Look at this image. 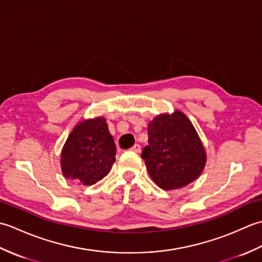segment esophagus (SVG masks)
<instances>
[{
	"label": "esophagus",
	"instance_id": "34e87169",
	"mask_svg": "<svg viewBox=\"0 0 262 262\" xmlns=\"http://www.w3.org/2000/svg\"><path fill=\"white\" fill-rule=\"evenodd\" d=\"M130 149H132L133 152H135V153H140L141 152V146L138 145V144H135V145L133 146Z\"/></svg>",
	"mask_w": 262,
	"mask_h": 262
}]
</instances>
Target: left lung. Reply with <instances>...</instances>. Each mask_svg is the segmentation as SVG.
Segmentation results:
<instances>
[{
    "instance_id": "8db88e82",
    "label": "left lung",
    "mask_w": 262,
    "mask_h": 262,
    "mask_svg": "<svg viewBox=\"0 0 262 262\" xmlns=\"http://www.w3.org/2000/svg\"><path fill=\"white\" fill-rule=\"evenodd\" d=\"M148 145L142 159L148 174L164 190L186 187L202 174L207 154L192 122L180 110L148 122Z\"/></svg>"
}]
</instances>
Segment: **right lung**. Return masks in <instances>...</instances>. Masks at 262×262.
<instances>
[{"label":"right lung","instance_id":"obj_1","mask_svg":"<svg viewBox=\"0 0 262 262\" xmlns=\"http://www.w3.org/2000/svg\"><path fill=\"white\" fill-rule=\"evenodd\" d=\"M116 145L104 117L79 122L60 153L62 173L83 186H92L109 173L116 161Z\"/></svg>","mask_w":262,"mask_h":262}]
</instances>
